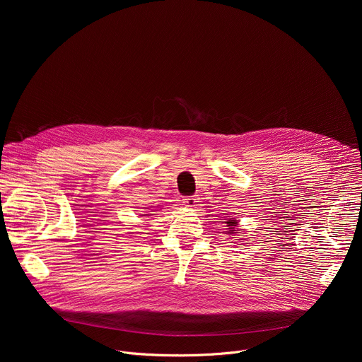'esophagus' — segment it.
I'll return each instance as SVG.
<instances>
[{
    "mask_svg": "<svg viewBox=\"0 0 362 362\" xmlns=\"http://www.w3.org/2000/svg\"><path fill=\"white\" fill-rule=\"evenodd\" d=\"M197 202H198V198L194 195V197H186V198H183V204L186 205V206H189V208H194V206H197Z\"/></svg>",
    "mask_w": 362,
    "mask_h": 362,
    "instance_id": "obj_1",
    "label": "esophagus"
}]
</instances>
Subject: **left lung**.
Listing matches in <instances>:
<instances>
[{
    "mask_svg": "<svg viewBox=\"0 0 362 362\" xmlns=\"http://www.w3.org/2000/svg\"><path fill=\"white\" fill-rule=\"evenodd\" d=\"M226 223H227V226L230 227L229 233H233V232H235V227H236V224H238V221H236V220H229V221H226Z\"/></svg>",
    "mask_w": 362,
    "mask_h": 362,
    "instance_id": "obj_1",
    "label": "left lung"
}]
</instances>
